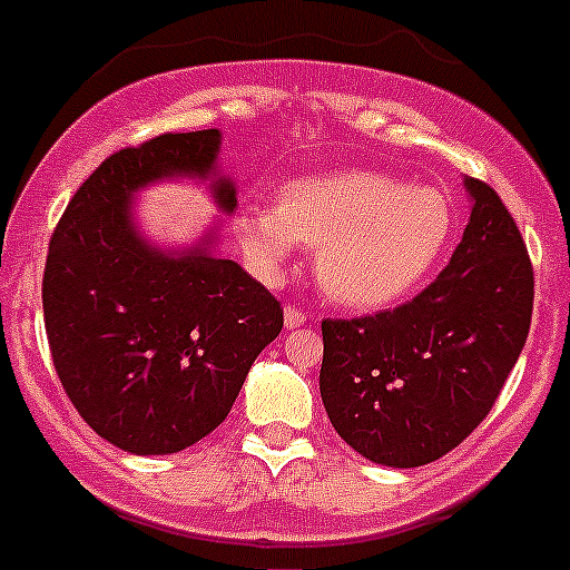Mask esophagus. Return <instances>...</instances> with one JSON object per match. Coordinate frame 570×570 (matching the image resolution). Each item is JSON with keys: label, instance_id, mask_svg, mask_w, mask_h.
<instances>
[{"label": "esophagus", "instance_id": "esophagus-1", "mask_svg": "<svg viewBox=\"0 0 570 570\" xmlns=\"http://www.w3.org/2000/svg\"><path fill=\"white\" fill-rule=\"evenodd\" d=\"M303 323H306V312H301V308H295V306H286V308H284V325H286V331L301 328Z\"/></svg>", "mask_w": 570, "mask_h": 570}]
</instances>
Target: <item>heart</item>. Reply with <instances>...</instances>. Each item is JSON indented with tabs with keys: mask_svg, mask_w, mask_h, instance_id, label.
Segmentation results:
<instances>
[{
	"mask_svg": "<svg viewBox=\"0 0 570 570\" xmlns=\"http://www.w3.org/2000/svg\"><path fill=\"white\" fill-rule=\"evenodd\" d=\"M454 230V208L432 186L373 169L303 175L273 206H245L234 236L253 273L278 284L297 245L314 247V275L347 308H390L432 273Z\"/></svg>",
	"mask_w": 570,
	"mask_h": 570,
	"instance_id": "1",
	"label": "heart"
}]
</instances>
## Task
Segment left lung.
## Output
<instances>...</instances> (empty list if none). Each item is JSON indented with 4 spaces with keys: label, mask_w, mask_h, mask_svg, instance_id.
I'll return each mask as SVG.
<instances>
[{
    "label": "left lung",
    "mask_w": 570,
    "mask_h": 570,
    "mask_svg": "<svg viewBox=\"0 0 570 570\" xmlns=\"http://www.w3.org/2000/svg\"><path fill=\"white\" fill-rule=\"evenodd\" d=\"M471 223L449 267L392 312L323 320L320 395L342 440L386 468L454 451L488 417L532 323L534 275L515 219L465 178Z\"/></svg>",
    "instance_id": "obj_1"
}]
</instances>
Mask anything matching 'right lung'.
<instances>
[{"mask_svg": "<svg viewBox=\"0 0 570 570\" xmlns=\"http://www.w3.org/2000/svg\"><path fill=\"white\" fill-rule=\"evenodd\" d=\"M219 145L212 127L114 153L49 242L43 323L60 384L99 438L138 456L178 454L212 434L284 328L281 303L214 253L217 230L167 250L132 219L136 191L173 178L208 180L217 206L234 212Z\"/></svg>", "mask_w": 570, "mask_h": 570, "instance_id": "obj_1", "label": "right lung"}]
</instances>
